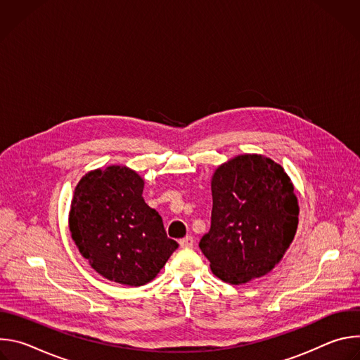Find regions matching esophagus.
Here are the masks:
<instances>
[{"label":"esophagus","mask_w":360,"mask_h":360,"mask_svg":"<svg viewBox=\"0 0 360 360\" xmlns=\"http://www.w3.org/2000/svg\"><path fill=\"white\" fill-rule=\"evenodd\" d=\"M181 248H192L193 246V238L192 236H185L184 239L179 240Z\"/></svg>","instance_id":"1"}]
</instances>
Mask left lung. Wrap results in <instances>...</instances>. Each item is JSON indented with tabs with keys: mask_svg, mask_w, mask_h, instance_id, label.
I'll return each instance as SVG.
<instances>
[{
	"mask_svg": "<svg viewBox=\"0 0 360 360\" xmlns=\"http://www.w3.org/2000/svg\"><path fill=\"white\" fill-rule=\"evenodd\" d=\"M211 229L199 242L215 276L231 285L269 274L292 243L299 205L293 184L275 161L235 157L214 174Z\"/></svg>",
	"mask_w": 360,
	"mask_h": 360,
	"instance_id": "left-lung-1",
	"label": "left lung"
}]
</instances>
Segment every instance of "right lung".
<instances>
[{"label":"right lung","instance_id":"add662e5","mask_svg":"<svg viewBox=\"0 0 360 360\" xmlns=\"http://www.w3.org/2000/svg\"><path fill=\"white\" fill-rule=\"evenodd\" d=\"M142 191L127 167L95 169L78 182L70 211L71 236L91 268L127 286L150 282L178 248Z\"/></svg>","mask_w":360,"mask_h":360}]
</instances>
